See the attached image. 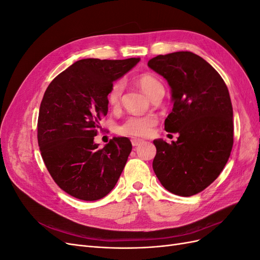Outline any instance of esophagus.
I'll return each mask as SVG.
<instances>
[{
    "mask_svg": "<svg viewBox=\"0 0 260 260\" xmlns=\"http://www.w3.org/2000/svg\"><path fill=\"white\" fill-rule=\"evenodd\" d=\"M131 143H132L133 146H139L141 143H143V140L133 138V139H131Z\"/></svg>",
    "mask_w": 260,
    "mask_h": 260,
    "instance_id": "esophagus-1",
    "label": "esophagus"
}]
</instances>
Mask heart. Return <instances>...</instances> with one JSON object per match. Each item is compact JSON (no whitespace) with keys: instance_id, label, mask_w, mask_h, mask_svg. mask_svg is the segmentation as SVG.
Masks as SVG:
<instances>
[{"instance_id":"1","label":"heart","mask_w":260,"mask_h":260,"mask_svg":"<svg viewBox=\"0 0 260 260\" xmlns=\"http://www.w3.org/2000/svg\"><path fill=\"white\" fill-rule=\"evenodd\" d=\"M136 82L146 95L151 99L154 93L159 90L162 83L157 77L152 74H141L138 76ZM123 92V82L118 80L114 82L107 93L108 105L117 108L120 104L121 95ZM158 122V119L155 115H144V116H129L127 119L121 122L117 127V133L120 136H128L133 138H144L152 132V129Z\"/></svg>"}]
</instances>
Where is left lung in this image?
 <instances>
[{
	"label": "left lung",
	"instance_id": "1",
	"mask_svg": "<svg viewBox=\"0 0 260 260\" xmlns=\"http://www.w3.org/2000/svg\"><path fill=\"white\" fill-rule=\"evenodd\" d=\"M147 65L171 88L174 107L165 130L171 144L154 140L153 169L162 186L179 196L202 192L218 178L233 146V108L217 70L192 52L158 55Z\"/></svg>",
	"mask_w": 260,
	"mask_h": 260
}]
</instances>
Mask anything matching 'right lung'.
<instances>
[{"instance_id":"1","label":"right lung","mask_w":260,"mask_h":260,"mask_svg":"<svg viewBox=\"0 0 260 260\" xmlns=\"http://www.w3.org/2000/svg\"><path fill=\"white\" fill-rule=\"evenodd\" d=\"M140 58L76 61L52 80L38 118V143L51 177L62 191L82 201L111 192L131 153L128 138L94 143L100 120L107 115V93Z\"/></svg>"}]
</instances>
